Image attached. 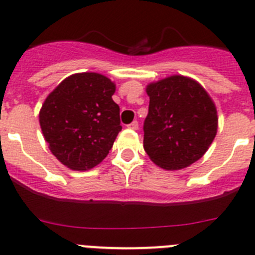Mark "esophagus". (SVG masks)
<instances>
[{
  "instance_id": "1",
  "label": "esophagus",
  "mask_w": 255,
  "mask_h": 255,
  "mask_svg": "<svg viewBox=\"0 0 255 255\" xmlns=\"http://www.w3.org/2000/svg\"><path fill=\"white\" fill-rule=\"evenodd\" d=\"M138 126H139L138 121H132L131 124H129V125H128V128H129V129H132V130H136L138 129Z\"/></svg>"
}]
</instances>
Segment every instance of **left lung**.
<instances>
[{
	"label": "left lung",
	"mask_w": 255,
	"mask_h": 255,
	"mask_svg": "<svg viewBox=\"0 0 255 255\" xmlns=\"http://www.w3.org/2000/svg\"><path fill=\"white\" fill-rule=\"evenodd\" d=\"M147 94L143 147L149 158L166 170H179L201 158L218 128L215 106L201 85L170 76L149 84Z\"/></svg>",
	"instance_id": "8db88e82"
}]
</instances>
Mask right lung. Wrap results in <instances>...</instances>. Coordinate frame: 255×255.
Segmentation results:
<instances>
[{"label":"right lung","mask_w":255,"mask_h":255,"mask_svg":"<svg viewBox=\"0 0 255 255\" xmlns=\"http://www.w3.org/2000/svg\"><path fill=\"white\" fill-rule=\"evenodd\" d=\"M116 88L106 76L85 72L67 77L40 111L45 140L63 165L88 170L104 160L123 126Z\"/></svg>","instance_id":"obj_1"}]
</instances>
